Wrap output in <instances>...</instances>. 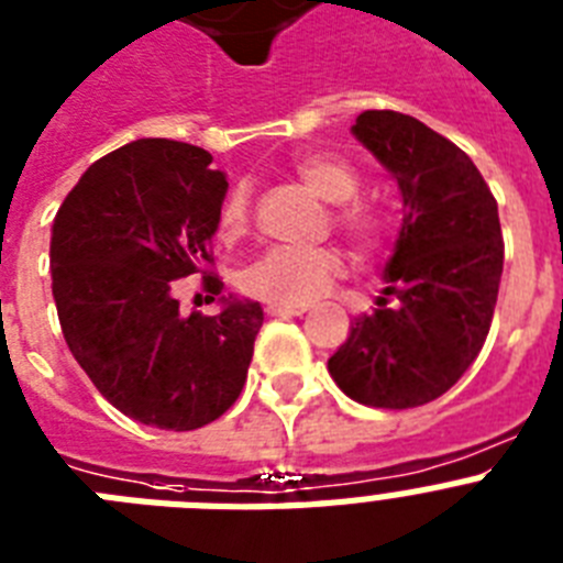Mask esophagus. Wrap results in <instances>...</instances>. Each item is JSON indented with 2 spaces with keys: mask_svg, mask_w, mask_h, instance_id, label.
<instances>
[{
  "mask_svg": "<svg viewBox=\"0 0 563 563\" xmlns=\"http://www.w3.org/2000/svg\"><path fill=\"white\" fill-rule=\"evenodd\" d=\"M306 311H309V306H283V303L266 306L268 318H300V314H306Z\"/></svg>",
  "mask_w": 563,
  "mask_h": 563,
  "instance_id": "34e87169",
  "label": "esophagus"
}]
</instances>
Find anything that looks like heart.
<instances>
[{"label": "heart", "instance_id": "heart-1", "mask_svg": "<svg viewBox=\"0 0 563 563\" xmlns=\"http://www.w3.org/2000/svg\"><path fill=\"white\" fill-rule=\"evenodd\" d=\"M291 172L297 174V179H303L318 197H323L325 202H334V229L343 231L361 249H372L377 240L384 238V211L369 206V202L354 200V194L361 188V177L352 165L338 157H329V154H303V157L295 159ZM249 220H252V191L245 183H240L225 194L220 214H217L220 238L234 240L245 234ZM343 272H346V263H343V254L338 249H329V245H320V249L274 245L245 268L240 283H243L245 295L266 300V303L306 306L332 289L334 283L343 277Z\"/></svg>", "mask_w": 563, "mask_h": 563}]
</instances>
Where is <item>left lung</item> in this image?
I'll use <instances>...</instances> for the list:
<instances>
[{
	"label": "left lung",
	"instance_id": "obj_1",
	"mask_svg": "<svg viewBox=\"0 0 563 563\" xmlns=\"http://www.w3.org/2000/svg\"><path fill=\"white\" fill-rule=\"evenodd\" d=\"M352 134L398 179L395 254L377 309L354 318L329 375L357 404L412 409L441 398L470 369L504 272L498 202L464 151L398 111H363Z\"/></svg>",
	"mask_w": 563,
	"mask_h": 563
}]
</instances>
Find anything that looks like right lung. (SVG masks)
I'll use <instances>...</instances> for the list:
<instances>
[{"mask_svg": "<svg viewBox=\"0 0 563 563\" xmlns=\"http://www.w3.org/2000/svg\"><path fill=\"white\" fill-rule=\"evenodd\" d=\"M225 191L206 148L136 140L97 159L56 211L51 289L65 343L99 395L145 427L200 429L243 391L260 303L223 297L220 314L186 318L177 300V280L211 263ZM202 286L223 291L209 272Z\"/></svg>", "mask_w": 563, "mask_h": 563, "instance_id": "add662e5", "label": "right lung"}]
</instances>
